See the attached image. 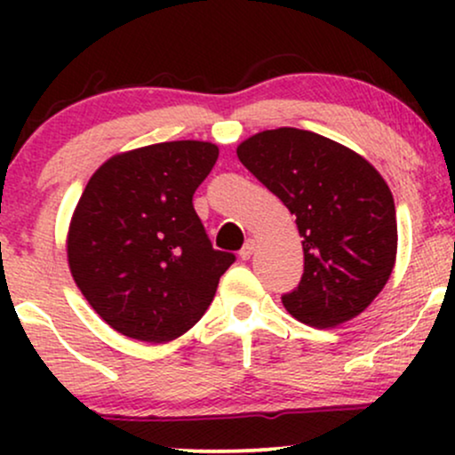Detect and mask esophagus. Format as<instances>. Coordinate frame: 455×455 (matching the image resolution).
Wrapping results in <instances>:
<instances>
[{"mask_svg": "<svg viewBox=\"0 0 455 455\" xmlns=\"http://www.w3.org/2000/svg\"><path fill=\"white\" fill-rule=\"evenodd\" d=\"M252 252H254V239H248V242L243 243V248L239 250V257H242L243 260H248L250 257H252Z\"/></svg>", "mask_w": 455, "mask_h": 455, "instance_id": "esophagus-1", "label": "esophagus"}]
</instances>
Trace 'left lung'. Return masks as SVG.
Listing matches in <instances>:
<instances>
[{"label":"left lung","instance_id":"left-lung-1","mask_svg":"<svg viewBox=\"0 0 455 455\" xmlns=\"http://www.w3.org/2000/svg\"><path fill=\"white\" fill-rule=\"evenodd\" d=\"M242 164L295 216L304 274L282 304L327 329L372 304L398 248L391 190L370 162L310 130H265L237 148Z\"/></svg>","mask_w":455,"mask_h":455}]
</instances>
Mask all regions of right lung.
Returning a JSON list of instances; mask_svg holds the SVG:
<instances>
[{
	"label": "right lung",
	"instance_id": "add662e5",
	"mask_svg": "<svg viewBox=\"0 0 455 455\" xmlns=\"http://www.w3.org/2000/svg\"><path fill=\"white\" fill-rule=\"evenodd\" d=\"M218 160L173 140L107 160L85 186L68 235L72 278L115 331L169 342L205 315L233 252L216 250L192 196Z\"/></svg>",
	"mask_w": 455,
	"mask_h": 455
}]
</instances>
